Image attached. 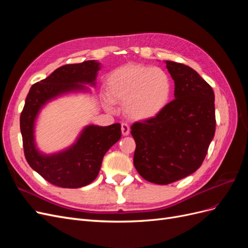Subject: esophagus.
<instances>
[{
	"label": "esophagus",
	"mask_w": 248,
	"mask_h": 248,
	"mask_svg": "<svg viewBox=\"0 0 248 248\" xmlns=\"http://www.w3.org/2000/svg\"><path fill=\"white\" fill-rule=\"evenodd\" d=\"M121 130H122L123 136H128V134L130 133V127L127 123H122L121 124Z\"/></svg>",
	"instance_id": "34e87169"
}]
</instances>
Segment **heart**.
<instances>
[{
	"label": "heart",
	"instance_id": "1",
	"mask_svg": "<svg viewBox=\"0 0 248 248\" xmlns=\"http://www.w3.org/2000/svg\"><path fill=\"white\" fill-rule=\"evenodd\" d=\"M108 98L125 103V112L134 120H150L167 108L171 94L169 74L158 67L127 64L112 72L107 81ZM111 109L108 100L104 102Z\"/></svg>",
	"mask_w": 248,
	"mask_h": 248
}]
</instances>
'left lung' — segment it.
Instances as JSON below:
<instances>
[{"instance_id":"1","label":"left lung","mask_w":248,"mask_h":248,"mask_svg":"<svg viewBox=\"0 0 248 248\" xmlns=\"http://www.w3.org/2000/svg\"><path fill=\"white\" fill-rule=\"evenodd\" d=\"M175 99L160 114L131 126L133 164L149 182L167 185L196 171L215 133L214 92L190 67L166 61Z\"/></svg>"}]
</instances>
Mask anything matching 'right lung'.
<instances>
[{"instance_id": "add662e5", "label": "right lung", "mask_w": 248, "mask_h": 248, "mask_svg": "<svg viewBox=\"0 0 248 248\" xmlns=\"http://www.w3.org/2000/svg\"><path fill=\"white\" fill-rule=\"evenodd\" d=\"M100 63L91 60L64 65L49 77L34 84L20 115V132L25 156L35 171L49 183L63 188H79L92 183L101 168L103 156L121 138V124L88 125L77 140L62 151L46 154L37 148L35 122L42 108L58 97L90 92L96 86Z\"/></svg>"}]
</instances>
